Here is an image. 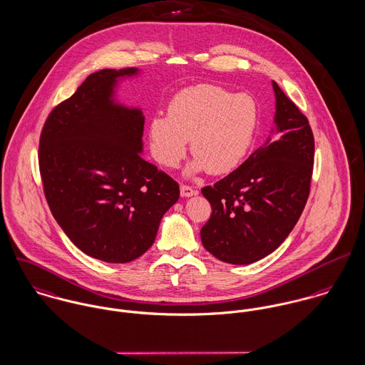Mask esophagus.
Instances as JSON below:
<instances>
[{"label":"esophagus","instance_id":"34e87169","mask_svg":"<svg viewBox=\"0 0 365 365\" xmlns=\"http://www.w3.org/2000/svg\"><path fill=\"white\" fill-rule=\"evenodd\" d=\"M196 195V190L189 185H180V196L190 197Z\"/></svg>","mask_w":365,"mask_h":365}]
</instances>
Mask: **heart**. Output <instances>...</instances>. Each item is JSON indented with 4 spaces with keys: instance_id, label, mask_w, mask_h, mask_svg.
I'll return each instance as SVG.
<instances>
[{
    "instance_id": "heart-1",
    "label": "heart",
    "mask_w": 365,
    "mask_h": 365,
    "mask_svg": "<svg viewBox=\"0 0 365 365\" xmlns=\"http://www.w3.org/2000/svg\"><path fill=\"white\" fill-rule=\"evenodd\" d=\"M258 128V107L252 96L215 84L180 90L170 100L168 116L148 122L151 153L167 168L179 164L187 140L196 157L192 170L220 175L236 168L247 155Z\"/></svg>"
}]
</instances>
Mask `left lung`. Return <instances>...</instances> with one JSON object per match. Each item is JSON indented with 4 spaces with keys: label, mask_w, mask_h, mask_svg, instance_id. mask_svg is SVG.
<instances>
[{
    "label": "left lung",
    "mask_w": 365,
    "mask_h": 365,
    "mask_svg": "<svg viewBox=\"0 0 365 365\" xmlns=\"http://www.w3.org/2000/svg\"><path fill=\"white\" fill-rule=\"evenodd\" d=\"M277 135L214 186L201 189L211 217L200 230L207 252L252 264L277 250L297 224L309 195L314 135L306 115L272 82Z\"/></svg>",
    "instance_id": "1"
}]
</instances>
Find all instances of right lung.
I'll return each instance as SVG.
<instances>
[{"label": "right lung", "instance_id": "1", "mask_svg": "<svg viewBox=\"0 0 365 365\" xmlns=\"http://www.w3.org/2000/svg\"><path fill=\"white\" fill-rule=\"evenodd\" d=\"M91 73L46 119L38 144L44 196L58 225L87 255L129 262L147 252L179 185L141 158L144 116L115 104L116 78Z\"/></svg>", "mask_w": 365, "mask_h": 365}]
</instances>
